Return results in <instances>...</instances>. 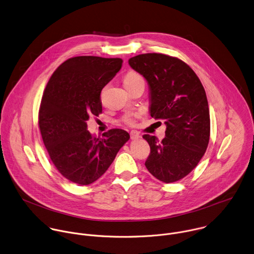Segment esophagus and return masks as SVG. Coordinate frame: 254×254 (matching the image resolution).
Masks as SVG:
<instances>
[{
  "instance_id": "esophagus-1",
  "label": "esophagus",
  "mask_w": 254,
  "mask_h": 254,
  "mask_svg": "<svg viewBox=\"0 0 254 254\" xmlns=\"http://www.w3.org/2000/svg\"><path fill=\"white\" fill-rule=\"evenodd\" d=\"M140 137V134L137 130H131L130 131V138L131 139H137Z\"/></svg>"
}]
</instances>
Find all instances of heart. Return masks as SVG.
<instances>
[{
  "label": "heart",
  "mask_w": 254,
  "mask_h": 254,
  "mask_svg": "<svg viewBox=\"0 0 254 254\" xmlns=\"http://www.w3.org/2000/svg\"><path fill=\"white\" fill-rule=\"evenodd\" d=\"M140 81H143L142 76L134 71H129L128 73L126 74V76L124 78V84L127 89L131 88L132 86H134L136 83H138ZM138 117H139V114H128L123 118V122L126 125L132 126L135 124V119Z\"/></svg>",
  "instance_id": "b5f03b06"
}]
</instances>
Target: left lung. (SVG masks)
Wrapping results in <instances>:
<instances>
[{"mask_svg": "<svg viewBox=\"0 0 254 254\" xmlns=\"http://www.w3.org/2000/svg\"><path fill=\"white\" fill-rule=\"evenodd\" d=\"M147 81L150 116L164 120L165 137H142L150 146L147 170L164 183L187 176L204 156L210 140V112L205 89L192 68L179 58L145 53L129 58Z\"/></svg>", "mask_w": 254, "mask_h": 254, "instance_id": "left-lung-1", "label": "left lung"}]
</instances>
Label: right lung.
<instances>
[{
    "label": "right lung",
    "instance_id": "right-lung-1",
    "mask_svg": "<svg viewBox=\"0 0 254 254\" xmlns=\"http://www.w3.org/2000/svg\"><path fill=\"white\" fill-rule=\"evenodd\" d=\"M122 65L121 58L72 57L53 72L45 87L38 113L41 137L56 169L73 183L98 180L129 139L120 128L94 137L86 123L102 113L101 91Z\"/></svg>",
    "mask_w": 254,
    "mask_h": 254
}]
</instances>
